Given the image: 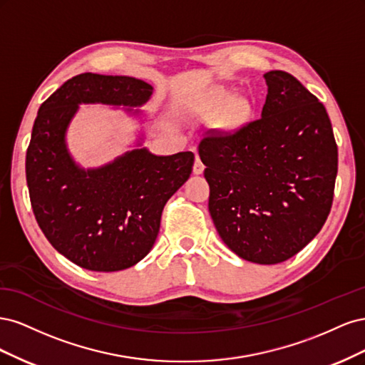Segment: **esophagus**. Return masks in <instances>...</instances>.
Segmentation results:
<instances>
[{
	"mask_svg": "<svg viewBox=\"0 0 365 365\" xmlns=\"http://www.w3.org/2000/svg\"><path fill=\"white\" fill-rule=\"evenodd\" d=\"M204 169H205L204 163L201 161L200 155H196V160H195V164H193V172H195L196 175H201V173L204 172Z\"/></svg>",
	"mask_w": 365,
	"mask_h": 365,
	"instance_id": "34e87169",
	"label": "esophagus"
}]
</instances>
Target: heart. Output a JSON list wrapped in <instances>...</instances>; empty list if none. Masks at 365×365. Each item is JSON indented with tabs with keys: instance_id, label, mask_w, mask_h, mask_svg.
<instances>
[{
	"instance_id": "b5f03b06",
	"label": "heart",
	"mask_w": 365,
	"mask_h": 365,
	"mask_svg": "<svg viewBox=\"0 0 365 365\" xmlns=\"http://www.w3.org/2000/svg\"><path fill=\"white\" fill-rule=\"evenodd\" d=\"M230 91L224 86H216L210 90L197 105V114L204 117H215L222 109ZM251 103L247 97H235L227 103L222 114H220V126L227 130H236L244 126L251 117Z\"/></svg>"
}]
</instances>
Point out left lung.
I'll return each mask as SVG.
<instances>
[{
    "instance_id": "left-lung-1",
    "label": "left lung",
    "mask_w": 365,
    "mask_h": 365,
    "mask_svg": "<svg viewBox=\"0 0 365 365\" xmlns=\"http://www.w3.org/2000/svg\"><path fill=\"white\" fill-rule=\"evenodd\" d=\"M262 117L233 132L210 129L201 161L208 210L224 244L252 263L302 251L334 201L338 148L326 108L295 77L274 70Z\"/></svg>"
}]
</instances>
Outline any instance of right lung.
Masks as SVG:
<instances>
[{
    "mask_svg": "<svg viewBox=\"0 0 365 365\" xmlns=\"http://www.w3.org/2000/svg\"><path fill=\"white\" fill-rule=\"evenodd\" d=\"M152 90L135 77L83 73L39 108L26 157L30 202L53 248L77 267L114 272L146 257L165 202L192 173L193 152L158 157L134 149L88 170L70 157L65 132L79 103L140 106Z\"/></svg>",
    "mask_w": 365,
    "mask_h": 365,
    "instance_id": "add662e5",
    "label": "right lung"
}]
</instances>
